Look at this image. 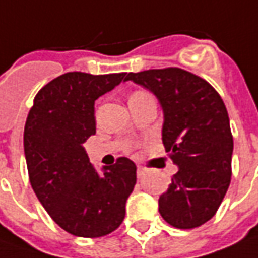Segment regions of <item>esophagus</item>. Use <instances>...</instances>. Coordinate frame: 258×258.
<instances>
[{"instance_id":"1","label":"esophagus","mask_w":258,"mask_h":258,"mask_svg":"<svg viewBox=\"0 0 258 258\" xmlns=\"http://www.w3.org/2000/svg\"><path fill=\"white\" fill-rule=\"evenodd\" d=\"M147 172H148V169H147L145 166H138V168H137V176H138V178H143Z\"/></svg>"}]
</instances>
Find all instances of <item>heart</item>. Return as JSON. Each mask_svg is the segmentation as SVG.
I'll use <instances>...</instances> for the list:
<instances>
[{
  "instance_id": "obj_1",
  "label": "heart",
  "mask_w": 258,
  "mask_h": 258,
  "mask_svg": "<svg viewBox=\"0 0 258 258\" xmlns=\"http://www.w3.org/2000/svg\"><path fill=\"white\" fill-rule=\"evenodd\" d=\"M137 93H141V92H137ZM134 94H136V93H134Z\"/></svg>"
}]
</instances>
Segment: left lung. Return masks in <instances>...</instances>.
<instances>
[{"instance_id": "1", "label": "left lung", "mask_w": 258, "mask_h": 258, "mask_svg": "<svg viewBox=\"0 0 258 258\" xmlns=\"http://www.w3.org/2000/svg\"><path fill=\"white\" fill-rule=\"evenodd\" d=\"M152 92L164 111L162 143L178 172L159 196V213L176 229H195L219 209L232 178L233 136L219 93L179 68L128 73Z\"/></svg>"}]
</instances>
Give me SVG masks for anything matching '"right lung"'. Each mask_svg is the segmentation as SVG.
<instances>
[{"label":"right lung","mask_w":258,"mask_h":258,"mask_svg":"<svg viewBox=\"0 0 258 258\" xmlns=\"http://www.w3.org/2000/svg\"><path fill=\"white\" fill-rule=\"evenodd\" d=\"M124 78L64 73L38 92L26 118L24 151L33 192L56 225L78 237L114 232L137 182L131 159L121 157L100 175L83 148L96 134L94 101Z\"/></svg>","instance_id":"obj_1"}]
</instances>
